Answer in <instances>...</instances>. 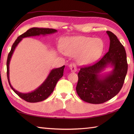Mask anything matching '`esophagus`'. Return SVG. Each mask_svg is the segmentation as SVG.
Here are the masks:
<instances>
[{"label": "esophagus", "mask_w": 134, "mask_h": 134, "mask_svg": "<svg viewBox=\"0 0 134 134\" xmlns=\"http://www.w3.org/2000/svg\"><path fill=\"white\" fill-rule=\"evenodd\" d=\"M69 67H70L71 71V72H76V71H77V68H76V65L75 64H74V63L70 64L69 65Z\"/></svg>", "instance_id": "1"}]
</instances>
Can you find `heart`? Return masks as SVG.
<instances>
[{
	"instance_id": "obj_1",
	"label": "heart",
	"mask_w": 134,
	"mask_h": 134,
	"mask_svg": "<svg viewBox=\"0 0 134 134\" xmlns=\"http://www.w3.org/2000/svg\"><path fill=\"white\" fill-rule=\"evenodd\" d=\"M63 48L68 55H76V60L80 64L89 65L100 58L104 50V42L99 38L70 37L64 40Z\"/></svg>"
}]
</instances>
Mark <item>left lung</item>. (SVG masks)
Wrapping results in <instances>:
<instances>
[{"instance_id":"1","label":"left lung","mask_w":134,"mask_h":134,"mask_svg":"<svg viewBox=\"0 0 134 134\" xmlns=\"http://www.w3.org/2000/svg\"><path fill=\"white\" fill-rule=\"evenodd\" d=\"M109 37V51L94 64L81 68L78 76L76 93L82 100L99 104L117 95L123 87L127 72L126 50L115 35L107 31ZM108 65L113 67L106 76L99 74Z\"/></svg>"}]
</instances>
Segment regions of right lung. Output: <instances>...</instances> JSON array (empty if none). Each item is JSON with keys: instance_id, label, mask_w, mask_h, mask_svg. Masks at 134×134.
<instances>
[{"instance_id": "1", "label": "right lung", "mask_w": 134, "mask_h": 134, "mask_svg": "<svg viewBox=\"0 0 134 134\" xmlns=\"http://www.w3.org/2000/svg\"><path fill=\"white\" fill-rule=\"evenodd\" d=\"M56 32V30L53 29H49V28H30V29L27 30L26 32L22 34L21 36H19L16 38L12 45L10 52L8 53L7 60V75L8 83H9L11 88L13 89L14 92L19 97H21L27 102H38L44 101L45 99H47L51 95V94L53 92L57 82L63 75V71L65 65L58 68V69H55L51 70L49 74L48 75L45 81L35 90L28 93H22L14 89L13 86H11L10 82L9 64L11 56H12L13 53L16 47L17 46V45L19 43V42L22 40L23 38L31 36L49 35V34H52Z\"/></svg>"}]
</instances>
